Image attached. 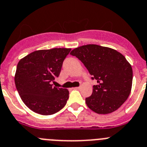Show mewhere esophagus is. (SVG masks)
I'll list each match as a JSON object with an SVG mask.
<instances>
[{
  "mask_svg": "<svg viewBox=\"0 0 147 147\" xmlns=\"http://www.w3.org/2000/svg\"><path fill=\"white\" fill-rule=\"evenodd\" d=\"M75 89H80V86H78V87H75Z\"/></svg>",
  "mask_w": 147,
  "mask_h": 147,
  "instance_id": "34e87169",
  "label": "esophagus"
}]
</instances>
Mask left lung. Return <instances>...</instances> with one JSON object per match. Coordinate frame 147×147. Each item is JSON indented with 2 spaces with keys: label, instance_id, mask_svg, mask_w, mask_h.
I'll list each match as a JSON object with an SVG mask.
<instances>
[{
  "label": "left lung",
  "instance_id": "8db88e82",
  "mask_svg": "<svg viewBox=\"0 0 147 147\" xmlns=\"http://www.w3.org/2000/svg\"><path fill=\"white\" fill-rule=\"evenodd\" d=\"M70 54L86 67L92 80V94L86 98L87 106L99 114H108L121 107L128 98L132 88L133 69L119 52L96 45H86L75 48Z\"/></svg>",
  "mask_w": 147,
  "mask_h": 147
}]
</instances>
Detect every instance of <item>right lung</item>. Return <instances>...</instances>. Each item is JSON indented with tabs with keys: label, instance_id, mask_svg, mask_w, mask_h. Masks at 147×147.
I'll return each mask as SVG.
<instances>
[{
	"label": "right lung",
	"instance_id": "obj_1",
	"mask_svg": "<svg viewBox=\"0 0 147 147\" xmlns=\"http://www.w3.org/2000/svg\"><path fill=\"white\" fill-rule=\"evenodd\" d=\"M70 48H53L31 53L18 62L14 82L22 102L41 115L57 113L69 99L67 88L53 86Z\"/></svg>",
	"mask_w": 147,
	"mask_h": 147
}]
</instances>
